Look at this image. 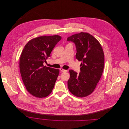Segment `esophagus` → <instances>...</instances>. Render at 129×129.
Instances as JSON below:
<instances>
[{"label": "esophagus", "mask_w": 129, "mask_h": 129, "mask_svg": "<svg viewBox=\"0 0 129 129\" xmlns=\"http://www.w3.org/2000/svg\"><path fill=\"white\" fill-rule=\"evenodd\" d=\"M60 71L61 72H67V71L66 70H64L63 69H62V68H61V69H60Z\"/></svg>", "instance_id": "34e87169"}]
</instances>
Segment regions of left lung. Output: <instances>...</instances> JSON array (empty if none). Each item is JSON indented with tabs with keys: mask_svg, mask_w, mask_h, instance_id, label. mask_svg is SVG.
Wrapping results in <instances>:
<instances>
[{
	"mask_svg": "<svg viewBox=\"0 0 129 129\" xmlns=\"http://www.w3.org/2000/svg\"><path fill=\"white\" fill-rule=\"evenodd\" d=\"M67 40L74 43L76 58L82 61L79 74L69 71L68 87L74 96L85 97L92 93L100 80L104 68V53L98 40L89 33L75 34Z\"/></svg>",
	"mask_w": 129,
	"mask_h": 129,
	"instance_id": "obj_1",
	"label": "left lung"
}]
</instances>
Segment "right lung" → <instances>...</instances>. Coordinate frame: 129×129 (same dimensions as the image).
<instances>
[{
  "label": "right lung",
  "mask_w": 129,
  "mask_h": 129,
  "mask_svg": "<svg viewBox=\"0 0 129 129\" xmlns=\"http://www.w3.org/2000/svg\"><path fill=\"white\" fill-rule=\"evenodd\" d=\"M58 35L41 36L26 44L20 57L19 67L26 90L37 98H44L52 92L59 70L43 66L56 44Z\"/></svg>",
  "instance_id": "obj_1"
}]
</instances>
